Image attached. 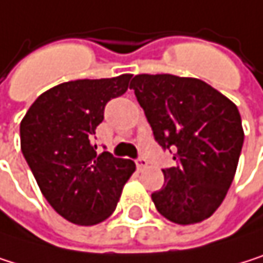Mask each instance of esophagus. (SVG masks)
Segmentation results:
<instances>
[{
    "label": "esophagus",
    "instance_id": "1",
    "mask_svg": "<svg viewBox=\"0 0 263 263\" xmlns=\"http://www.w3.org/2000/svg\"><path fill=\"white\" fill-rule=\"evenodd\" d=\"M136 165H137V168H139V170H143V168H146V166H148V160H146L145 157H139V159L136 160Z\"/></svg>",
    "mask_w": 263,
    "mask_h": 263
}]
</instances>
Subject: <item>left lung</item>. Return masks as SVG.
Wrapping results in <instances>:
<instances>
[{
	"label": "left lung",
	"instance_id": "1",
	"mask_svg": "<svg viewBox=\"0 0 263 263\" xmlns=\"http://www.w3.org/2000/svg\"><path fill=\"white\" fill-rule=\"evenodd\" d=\"M156 142L174 153L165 185L151 194L157 211L179 225L208 219L234 179L243 129L237 106L199 78L142 73L130 81Z\"/></svg>",
	"mask_w": 263,
	"mask_h": 263
}]
</instances>
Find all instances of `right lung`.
Returning <instances> with one entry per match:
<instances>
[{
    "label": "right lung",
    "mask_w": 263,
    "mask_h": 263,
    "mask_svg": "<svg viewBox=\"0 0 263 263\" xmlns=\"http://www.w3.org/2000/svg\"><path fill=\"white\" fill-rule=\"evenodd\" d=\"M130 73L61 83L41 93L20 124L23 156L50 206L77 225H97L117 206L136 163L98 154L97 126L109 100L127 90Z\"/></svg>",
    "instance_id": "add662e5"
}]
</instances>
